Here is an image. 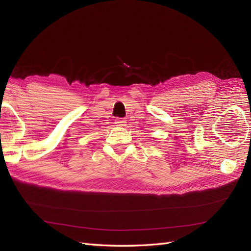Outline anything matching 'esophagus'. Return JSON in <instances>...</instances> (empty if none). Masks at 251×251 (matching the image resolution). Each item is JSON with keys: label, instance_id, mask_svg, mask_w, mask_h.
<instances>
[{"label": "esophagus", "instance_id": "34e87169", "mask_svg": "<svg viewBox=\"0 0 251 251\" xmlns=\"http://www.w3.org/2000/svg\"><path fill=\"white\" fill-rule=\"evenodd\" d=\"M126 124V120L123 119V118H118L115 120V125L116 126H125Z\"/></svg>", "mask_w": 251, "mask_h": 251}]
</instances>
